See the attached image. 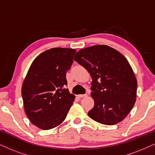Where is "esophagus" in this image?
<instances>
[{"label": "esophagus", "instance_id": "34e87169", "mask_svg": "<svg viewBox=\"0 0 155 155\" xmlns=\"http://www.w3.org/2000/svg\"><path fill=\"white\" fill-rule=\"evenodd\" d=\"M87 97V94H79V95H77L78 98H84V97Z\"/></svg>", "mask_w": 155, "mask_h": 155}]
</instances>
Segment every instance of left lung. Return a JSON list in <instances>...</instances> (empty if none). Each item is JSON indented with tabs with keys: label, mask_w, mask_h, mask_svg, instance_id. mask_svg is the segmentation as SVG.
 Masks as SVG:
<instances>
[{
	"label": "left lung",
	"mask_w": 155,
	"mask_h": 155,
	"mask_svg": "<svg viewBox=\"0 0 155 155\" xmlns=\"http://www.w3.org/2000/svg\"><path fill=\"white\" fill-rule=\"evenodd\" d=\"M76 62L87 70L92 81L94 107L91 119L106 125L122 121L134 107L137 81L127 58L107 45H95L76 53Z\"/></svg>",
	"instance_id": "obj_1"
}]
</instances>
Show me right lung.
<instances>
[{"mask_svg": "<svg viewBox=\"0 0 155 155\" xmlns=\"http://www.w3.org/2000/svg\"><path fill=\"white\" fill-rule=\"evenodd\" d=\"M76 51L53 48L35 58L21 88L25 112L38 128L48 130L65 119L75 96L66 89V71Z\"/></svg>", "mask_w": 155, "mask_h": 155, "instance_id": "add662e5", "label": "right lung"}]
</instances>
